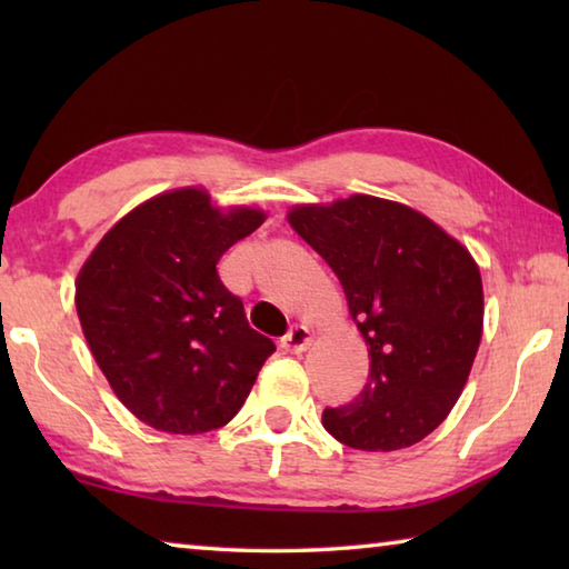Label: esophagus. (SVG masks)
Returning <instances> with one entry per match:
<instances>
[{"mask_svg":"<svg viewBox=\"0 0 569 569\" xmlns=\"http://www.w3.org/2000/svg\"><path fill=\"white\" fill-rule=\"evenodd\" d=\"M311 339L313 336L308 331V326H293V329L283 336L281 349L286 353H303L308 346H311Z\"/></svg>","mask_w":569,"mask_h":569,"instance_id":"obj_1","label":"esophagus"}]
</instances>
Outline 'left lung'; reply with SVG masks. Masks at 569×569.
<instances>
[{
	"label": "left lung",
	"mask_w": 569,
	"mask_h": 569,
	"mask_svg": "<svg viewBox=\"0 0 569 569\" xmlns=\"http://www.w3.org/2000/svg\"><path fill=\"white\" fill-rule=\"evenodd\" d=\"M288 223L339 276L369 346V381L323 411L326 431L363 451L417 445L455 409L479 351L477 261L419 210L363 192L293 206Z\"/></svg>",
	"instance_id": "1"
}]
</instances>
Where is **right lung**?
Wrapping results in <instances>:
<instances>
[{
	"label": "right lung",
	"mask_w": 569,
	"mask_h": 569,
	"mask_svg": "<svg viewBox=\"0 0 569 569\" xmlns=\"http://www.w3.org/2000/svg\"><path fill=\"white\" fill-rule=\"evenodd\" d=\"M266 220L206 188L158 192L122 216L74 281L80 326L128 411L168 435H206L243 407L276 351L220 283L226 250Z\"/></svg>",
	"instance_id": "add662e5"
}]
</instances>
